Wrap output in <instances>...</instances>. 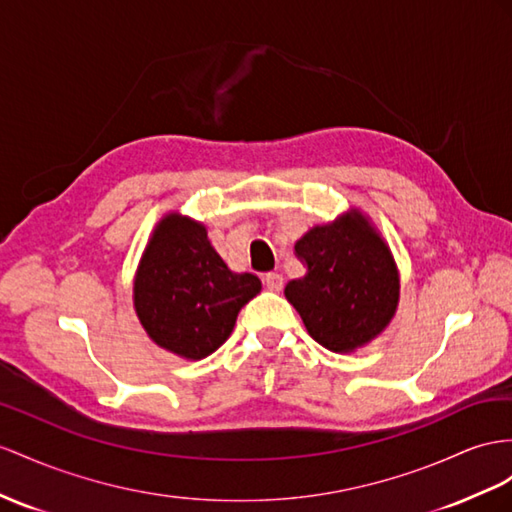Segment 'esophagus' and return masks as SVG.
Masks as SVG:
<instances>
[{"mask_svg":"<svg viewBox=\"0 0 512 512\" xmlns=\"http://www.w3.org/2000/svg\"><path fill=\"white\" fill-rule=\"evenodd\" d=\"M264 283L270 292H279L283 287V274L279 272H266L264 274Z\"/></svg>","mask_w":512,"mask_h":512,"instance_id":"esophagus-1","label":"esophagus"}]
</instances>
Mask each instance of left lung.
Here are the masks:
<instances>
[{"label":"left lung","mask_w":512,"mask_h":512,"mask_svg":"<svg viewBox=\"0 0 512 512\" xmlns=\"http://www.w3.org/2000/svg\"><path fill=\"white\" fill-rule=\"evenodd\" d=\"M305 277L285 298L309 335L333 352H352L385 331L398 307L400 279L389 246L357 209L309 229L294 246Z\"/></svg>","instance_id":"left-lung-1"}]
</instances>
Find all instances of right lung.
Masks as SVG:
<instances>
[{"mask_svg":"<svg viewBox=\"0 0 512 512\" xmlns=\"http://www.w3.org/2000/svg\"><path fill=\"white\" fill-rule=\"evenodd\" d=\"M259 292L255 274L227 268L201 222L168 214L142 253L134 307L157 346L199 361L227 342L240 309Z\"/></svg>","mask_w":512,"mask_h":512,"instance_id":"obj_1","label":"right lung"}]
</instances>
